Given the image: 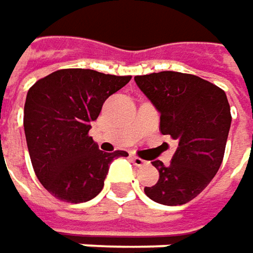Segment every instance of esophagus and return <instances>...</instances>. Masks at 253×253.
<instances>
[{
    "label": "esophagus",
    "instance_id": "esophagus-1",
    "mask_svg": "<svg viewBox=\"0 0 253 253\" xmlns=\"http://www.w3.org/2000/svg\"><path fill=\"white\" fill-rule=\"evenodd\" d=\"M131 159H132V164L135 165V167H144V165H146V161L145 159L139 158V157H131Z\"/></svg>",
    "mask_w": 253,
    "mask_h": 253
}]
</instances>
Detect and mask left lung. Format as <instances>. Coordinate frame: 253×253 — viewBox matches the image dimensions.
<instances>
[{
	"instance_id": "obj_1",
	"label": "left lung",
	"mask_w": 253,
	"mask_h": 253,
	"mask_svg": "<svg viewBox=\"0 0 253 253\" xmlns=\"http://www.w3.org/2000/svg\"><path fill=\"white\" fill-rule=\"evenodd\" d=\"M161 114L159 131L178 141L168 167L152 161L159 179L145 186L152 201L176 207L198 196L219 169L231 128L225 91L192 74L162 71L135 77Z\"/></svg>"
}]
</instances>
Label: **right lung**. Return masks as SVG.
Instances as JSON below:
<instances>
[{
  "mask_svg": "<svg viewBox=\"0 0 253 253\" xmlns=\"http://www.w3.org/2000/svg\"><path fill=\"white\" fill-rule=\"evenodd\" d=\"M131 81L94 70H59L38 80L27 94L24 131L32 168L59 201L80 204L98 195L109 164L125 151L102 152L88 132L109 95Z\"/></svg>",
  "mask_w": 253,
  "mask_h": 253,
  "instance_id": "add662e5",
  "label": "right lung"
}]
</instances>
